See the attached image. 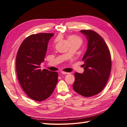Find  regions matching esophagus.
Here are the masks:
<instances>
[{"label":"esophagus","mask_w":127,"mask_h":127,"mask_svg":"<svg viewBox=\"0 0 127 127\" xmlns=\"http://www.w3.org/2000/svg\"><path fill=\"white\" fill-rule=\"evenodd\" d=\"M61 73L63 74H69V73H67V72H64V71H61Z\"/></svg>","instance_id":"34e87169"}]
</instances>
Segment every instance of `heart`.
Listing matches in <instances>:
<instances>
[{
    "label": "heart",
    "mask_w": 127,
    "mask_h": 127,
    "mask_svg": "<svg viewBox=\"0 0 127 127\" xmlns=\"http://www.w3.org/2000/svg\"><path fill=\"white\" fill-rule=\"evenodd\" d=\"M68 40L71 44H78L80 46L82 43V39L78 36L75 35H71L68 36Z\"/></svg>",
    "instance_id": "b5f03b06"
}]
</instances>
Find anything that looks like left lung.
Wrapping results in <instances>:
<instances>
[{"label":"left lung","instance_id":"left-lung-1","mask_svg":"<svg viewBox=\"0 0 127 127\" xmlns=\"http://www.w3.org/2000/svg\"><path fill=\"white\" fill-rule=\"evenodd\" d=\"M88 41L82 60L84 72H75L73 85L74 91L85 97L94 96L102 91L108 80L111 69L110 53L103 38L91 30H82Z\"/></svg>","mask_w":127,"mask_h":127}]
</instances>
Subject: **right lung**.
Listing matches in <instances>:
<instances>
[{
	"mask_svg": "<svg viewBox=\"0 0 127 127\" xmlns=\"http://www.w3.org/2000/svg\"><path fill=\"white\" fill-rule=\"evenodd\" d=\"M54 33H40L22 42L16 56V72L19 84L28 96L36 101L49 98L58 83V73L40 69L49 40Z\"/></svg>",
	"mask_w": 127,
	"mask_h": 127,
	"instance_id": "1",
	"label": "right lung"
}]
</instances>
